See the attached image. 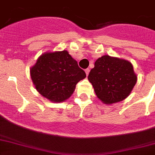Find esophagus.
Wrapping results in <instances>:
<instances>
[{"instance_id":"1","label":"esophagus","mask_w":155,"mask_h":155,"mask_svg":"<svg viewBox=\"0 0 155 155\" xmlns=\"http://www.w3.org/2000/svg\"><path fill=\"white\" fill-rule=\"evenodd\" d=\"M90 69H85V72H86V76H88V75H89V73H90Z\"/></svg>"}]
</instances>
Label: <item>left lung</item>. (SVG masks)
<instances>
[{
  "instance_id": "1",
  "label": "left lung",
  "mask_w": 155,
  "mask_h": 155,
  "mask_svg": "<svg viewBox=\"0 0 155 155\" xmlns=\"http://www.w3.org/2000/svg\"><path fill=\"white\" fill-rule=\"evenodd\" d=\"M88 80L97 97L109 105L126 99L134 87L137 76L129 61L105 55L95 62Z\"/></svg>"
}]
</instances>
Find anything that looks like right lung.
<instances>
[{"mask_svg": "<svg viewBox=\"0 0 155 155\" xmlns=\"http://www.w3.org/2000/svg\"><path fill=\"white\" fill-rule=\"evenodd\" d=\"M30 75L36 90L54 103L69 99L77 83L86 76L66 50L43 53L30 69Z\"/></svg>", "mask_w": 155, "mask_h": 155, "instance_id": "obj_1", "label": "right lung"}]
</instances>
